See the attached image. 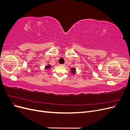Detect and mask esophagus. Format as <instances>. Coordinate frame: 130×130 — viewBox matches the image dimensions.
Returning a JSON list of instances; mask_svg holds the SVG:
<instances>
[{
	"label": "esophagus",
	"instance_id": "esophagus-1",
	"mask_svg": "<svg viewBox=\"0 0 130 130\" xmlns=\"http://www.w3.org/2000/svg\"><path fill=\"white\" fill-rule=\"evenodd\" d=\"M60 66H62V67H64V66H65V64H60Z\"/></svg>",
	"mask_w": 130,
	"mask_h": 130
}]
</instances>
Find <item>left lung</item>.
I'll return each instance as SVG.
<instances>
[{
  "label": "left lung",
  "instance_id": "left-lung-1",
  "mask_svg": "<svg viewBox=\"0 0 130 130\" xmlns=\"http://www.w3.org/2000/svg\"><path fill=\"white\" fill-rule=\"evenodd\" d=\"M71 73H73V74H75V69L74 68H71Z\"/></svg>",
  "mask_w": 130,
  "mask_h": 130
}]
</instances>
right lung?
<instances>
[{
    "mask_svg": "<svg viewBox=\"0 0 130 130\" xmlns=\"http://www.w3.org/2000/svg\"><path fill=\"white\" fill-rule=\"evenodd\" d=\"M50 67H51V66L50 64H48V66H46L45 67V69H49L50 68Z\"/></svg>",
    "mask_w": 130,
    "mask_h": 130,
    "instance_id": "obj_1",
    "label": "right lung"
}]
</instances>
